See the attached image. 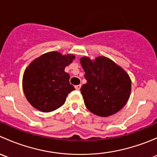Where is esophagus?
I'll use <instances>...</instances> for the list:
<instances>
[{
  "instance_id": "esophagus-1",
  "label": "esophagus",
  "mask_w": 157,
  "mask_h": 157,
  "mask_svg": "<svg viewBox=\"0 0 157 157\" xmlns=\"http://www.w3.org/2000/svg\"><path fill=\"white\" fill-rule=\"evenodd\" d=\"M80 87H81V85H80V84L76 85V86H75V89H76V90H80Z\"/></svg>"
}]
</instances>
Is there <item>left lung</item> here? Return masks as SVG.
I'll return each instance as SVG.
<instances>
[{"instance_id":"8db88e82","label":"left lung","mask_w":157,"mask_h":157,"mask_svg":"<svg viewBox=\"0 0 157 157\" xmlns=\"http://www.w3.org/2000/svg\"><path fill=\"white\" fill-rule=\"evenodd\" d=\"M80 64L86 80L80 88L86 108L101 117L110 116L121 110L131 90L127 73L105 57H99L93 61L83 57Z\"/></svg>"}]
</instances>
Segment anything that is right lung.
I'll return each mask as SVG.
<instances>
[{
    "instance_id": "1",
    "label": "right lung",
    "mask_w": 157,
    "mask_h": 157,
    "mask_svg": "<svg viewBox=\"0 0 157 157\" xmlns=\"http://www.w3.org/2000/svg\"><path fill=\"white\" fill-rule=\"evenodd\" d=\"M75 57L62 55L56 52L36 58L26 69L23 78L24 94L29 103L44 112L61 107L67 94L75 90L69 82L70 75L64 71Z\"/></svg>"
}]
</instances>
